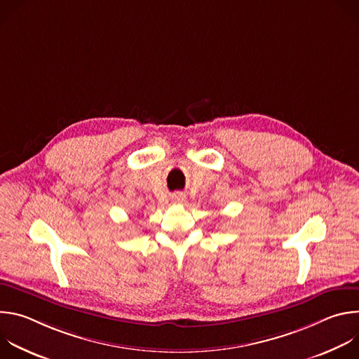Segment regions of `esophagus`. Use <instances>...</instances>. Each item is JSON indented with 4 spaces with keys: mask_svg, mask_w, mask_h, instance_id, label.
Listing matches in <instances>:
<instances>
[{
    "mask_svg": "<svg viewBox=\"0 0 359 359\" xmlns=\"http://www.w3.org/2000/svg\"><path fill=\"white\" fill-rule=\"evenodd\" d=\"M172 200H173L175 203H183V201L186 200V196L182 194V193H176V194L172 196Z\"/></svg>",
    "mask_w": 359,
    "mask_h": 359,
    "instance_id": "obj_1",
    "label": "esophagus"
}]
</instances>
